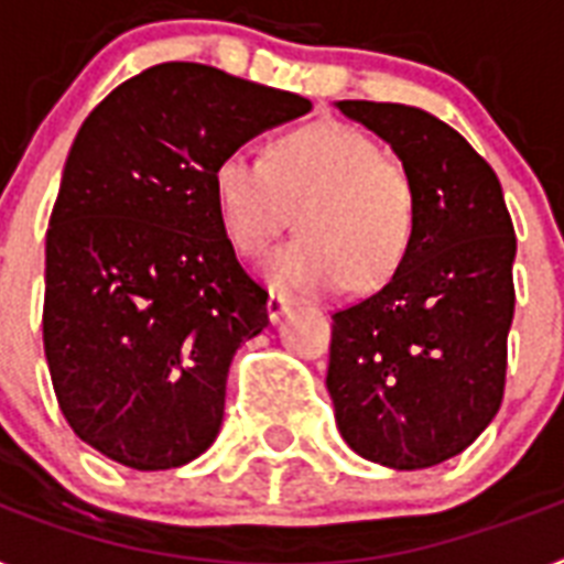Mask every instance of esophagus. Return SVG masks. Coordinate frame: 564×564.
Returning a JSON list of instances; mask_svg holds the SVG:
<instances>
[{
	"instance_id": "1",
	"label": "esophagus",
	"mask_w": 564,
	"mask_h": 564,
	"mask_svg": "<svg viewBox=\"0 0 564 564\" xmlns=\"http://www.w3.org/2000/svg\"><path fill=\"white\" fill-rule=\"evenodd\" d=\"M290 306H292V301L290 297H283V295H269V301H267V313H269V322L272 324H278L283 318V315L290 313Z\"/></svg>"
}]
</instances>
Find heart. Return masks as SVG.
I'll list each match as a JSON object with an SVG mask.
<instances>
[{
  "instance_id": "obj_1",
  "label": "heart",
  "mask_w": 564,
  "mask_h": 564,
  "mask_svg": "<svg viewBox=\"0 0 564 564\" xmlns=\"http://www.w3.org/2000/svg\"><path fill=\"white\" fill-rule=\"evenodd\" d=\"M214 203L228 240L254 258L297 214V240L272 251L263 274L286 295L373 292L400 272L416 228V187L405 164L338 121L297 127L214 167Z\"/></svg>"
}]
</instances>
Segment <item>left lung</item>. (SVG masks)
<instances>
[{
    "label": "left lung",
    "instance_id": "1",
    "mask_svg": "<svg viewBox=\"0 0 564 564\" xmlns=\"http://www.w3.org/2000/svg\"><path fill=\"white\" fill-rule=\"evenodd\" d=\"M400 155L416 228L400 272L333 315L327 391L345 443L388 469L460 455L501 409L516 231L496 171L441 118L338 100Z\"/></svg>",
    "mask_w": 564,
    "mask_h": 564
}]
</instances>
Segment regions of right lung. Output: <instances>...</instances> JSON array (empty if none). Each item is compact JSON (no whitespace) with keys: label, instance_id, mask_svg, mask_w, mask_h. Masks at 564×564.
I'll return each mask as SVG.
<instances>
[{"label":"right lung","instance_id":"right-lung-1","mask_svg":"<svg viewBox=\"0 0 564 564\" xmlns=\"http://www.w3.org/2000/svg\"><path fill=\"white\" fill-rule=\"evenodd\" d=\"M313 104L162 63L91 109L45 235L43 341L59 411L116 464L176 469L217 441L237 347L269 324L214 203V167Z\"/></svg>","mask_w":564,"mask_h":564}]
</instances>
